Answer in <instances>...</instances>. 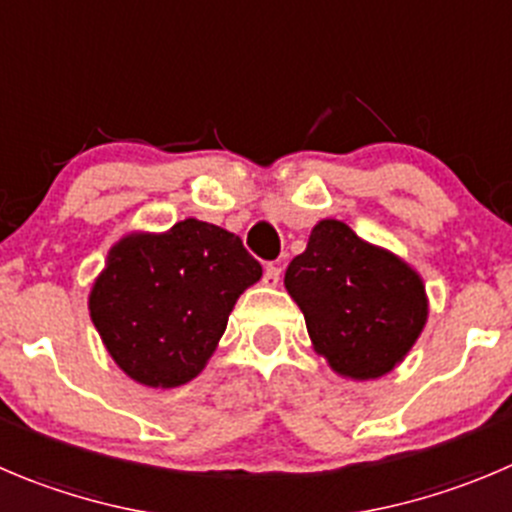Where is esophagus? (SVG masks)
<instances>
[{"instance_id":"esophagus-1","label":"esophagus","mask_w":512,"mask_h":512,"mask_svg":"<svg viewBox=\"0 0 512 512\" xmlns=\"http://www.w3.org/2000/svg\"><path fill=\"white\" fill-rule=\"evenodd\" d=\"M281 279V266L279 264H266L264 269V284L266 286H276Z\"/></svg>"}]
</instances>
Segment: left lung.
<instances>
[{"label": "left lung", "mask_w": 512, "mask_h": 512, "mask_svg": "<svg viewBox=\"0 0 512 512\" xmlns=\"http://www.w3.org/2000/svg\"><path fill=\"white\" fill-rule=\"evenodd\" d=\"M284 284L304 311L316 352L352 379L394 369L427 319L420 276L342 221L316 223Z\"/></svg>", "instance_id": "obj_1"}]
</instances>
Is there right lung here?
I'll list each match as a JSON object with an SVG mask.
<instances>
[{"label":"right lung","mask_w":512,"mask_h":512,"mask_svg":"<svg viewBox=\"0 0 512 512\" xmlns=\"http://www.w3.org/2000/svg\"><path fill=\"white\" fill-rule=\"evenodd\" d=\"M259 279L261 264L236 233L186 218L110 251L92 286L90 316L128 377L180 387L206 367L236 299Z\"/></svg>","instance_id":"add662e5"}]
</instances>
